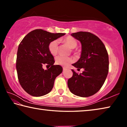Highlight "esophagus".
Listing matches in <instances>:
<instances>
[{"label": "esophagus", "mask_w": 127, "mask_h": 127, "mask_svg": "<svg viewBox=\"0 0 127 127\" xmlns=\"http://www.w3.org/2000/svg\"><path fill=\"white\" fill-rule=\"evenodd\" d=\"M66 69V68L65 67H63V71H64V70H65Z\"/></svg>", "instance_id": "obj_1"}]
</instances>
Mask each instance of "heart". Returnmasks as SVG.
Returning <instances> with one entry per match:
<instances>
[{"mask_svg":"<svg viewBox=\"0 0 127 127\" xmlns=\"http://www.w3.org/2000/svg\"><path fill=\"white\" fill-rule=\"evenodd\" d=\"M65 44H67L71 49H74L77 45V41L71 36H67L61 40ZM49 50L53 55H55L58 52V41L55 40L51 41L49 45ZM70 58L59 55L56 57L55 62L58 65L66 66L72 62Z\"/></svg>","mask_w":127,"mask_h":127,"instance_id":"heart-1","label":"heart"}]
</instances>
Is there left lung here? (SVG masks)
<instances>
[{
  "label": "left lung",
  "instance_id": "8db88e82",
  "mask_svg": "<svg viewBox=\"0 0 127 127\" xmlns=\"http://www.w3.org/2000/svg\"><path fill=\"white\" fill-rule=\"evenodd\" d=\"M71 36L82 45L80 58L72 65L84 70L78 74L72 69L68 86L75 95L89 97L99 91L105 82L109 70L108 54L101 40L94 34L81 31Z\"/></svg>",
  "mask_w": 127,
  "mask_h": 127
}]
</instances>
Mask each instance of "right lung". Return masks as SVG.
<instances>
[{
    "label": "right lung",
    "instance_id": "obj_1",
    "mask_svg": "<svg viewBox=\"0 0 127 127\" xmlns=\"http://www.w3.org/2000/svg\"><path fill=\"white\" fill-rule=\"evenodd\" d=\"M65 34L35 30L19 45L16 60L18 78L23 89L30 95L40 97L49 93L56 77L63 71L61 65H54V59L49 50V45ZM44 64L51 68L44 70Z\"/></svg>",
    "mask_w": 127,
    "mask_h": 127
}]
</instances>
